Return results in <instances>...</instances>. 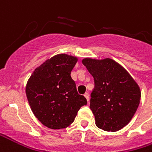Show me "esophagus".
<instances>
[{
    "mask_svg": "<svg viewBox=\"0 0 152 152\" xmlns=\"http://www.w3.org/2000/svg\"><path fill=\"white\" fill-rule=\"evenodd\" d=\"M84 97H85V98H86V99H87L88 102L89 101V94H88V92H86V93H85V94H84Z\"/></svg>",
    "mask_w": 152,
    "mask_h": 152,
    "instance_id": "1",
    "label": "esophagus"
}]
</instances>
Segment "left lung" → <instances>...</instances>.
<instances>
[{"mask_svg": "<svg viewBox=\"0 0 152 152\" xmlns=\"http://www.w3.org/2000/svg\"><path fill=\"white\" fill-rule=\"evenodd\" d=\"M82 63L94 78L90 108L96 124L107 132H116L130 122L137 110L141 91L130 74L112 59L85 58Z\"/></svg>", "mask_w": 152, "mask_h": 152, "instance_id": "1", "label": "left lung"}]
</instances>
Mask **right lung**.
Segmentation results:
<instances>
[{"label":"right lung","mask_w":152,"mask_h":152,"mask_svg":"<svg viewBox=\"0 0 152 152\" xmlns=\"http://www.w3.org/2000/svg\"><path fill=\"white\" fill-rule=\"evenodd\" d=\"M77 58L59 54L35 69L26 85V96L35 116L51 129H61L73 122L87 104L79 95L71 72Z\"/></svg>","instance_id":"add662e5"}]
</instances>
